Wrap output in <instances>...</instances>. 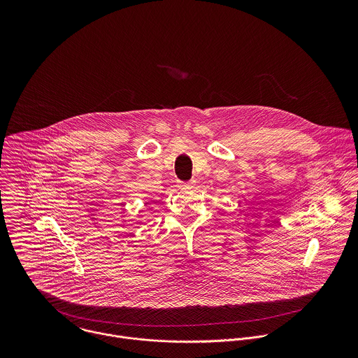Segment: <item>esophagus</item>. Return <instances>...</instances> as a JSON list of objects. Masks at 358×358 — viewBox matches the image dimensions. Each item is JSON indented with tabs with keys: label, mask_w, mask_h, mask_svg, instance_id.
Wrapping results in <instances>:
<instances>
[{
	"label": "esophagus",
	"mask_w": 358,
	"mask_h": 358,
	"mask_svg": "<svg viewBox=\"0 0 358 358\" xmlns=\"http://www.w3.org/2000/svg\"><path fill=\"white\" fill-rule=\"evenodd\" d=\"M194 183H196V180H193V179H192V180H189V182H186V183H183V185H182V186H183V187H192V186H193V185H194Z\"/></svg>",
	"instance_id": "34e87169"
}]
</instances>
